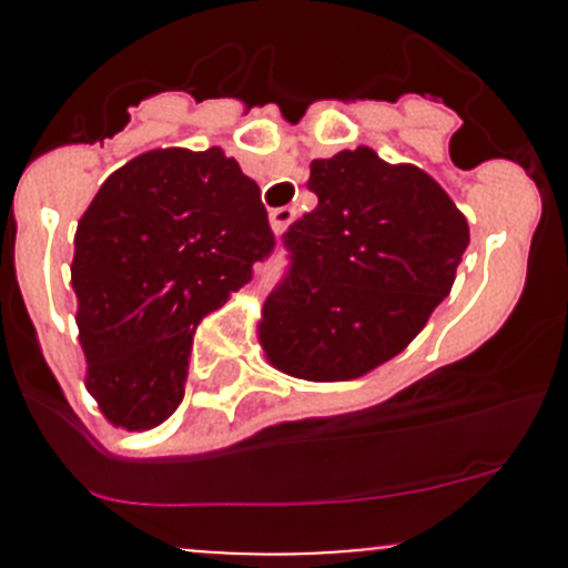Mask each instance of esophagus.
I'll return each mask as SVG.
<instances>
[{
	"mask_svg": "<svg viewBox=\"0 0 568 568\" xmlns=\"http://www.w3.org/2000/svg\"><path fill=\"white\" fill-rule=\"evenodd\" d=\"M291 222H294V209H288V205H285V209H274L272 214H268V225H272V231L277 233V236L288 231Z\"/></svg>",
	"mask_w": 568,
	"mask_h": 568,
	"instance_id": "1",
	"label": "esophagus"
}]
</instances>
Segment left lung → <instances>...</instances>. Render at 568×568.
<instances>
[{"mask_svg": "<svg viewBox=\"0 0 568 568\" xmlns=\"http://www.w3.org/2000/svg\"><path fill=\"white\" fill-rule=\"evenodd\" d=\"M307 189L318 205L285 233L294 263L257 341L296 379H357L404 352L450 294L469 227L432 175L365 145L316 159Z\"/></svg>", "mask_w": 568, "mask_h": 568, "instance_id": "1", "label": "left lung"}]
</instances>
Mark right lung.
<instances>
[{
	"label": "right lung",
	"instance_id": "right-lung-1",
	"mask_svg": "<svg viewBox=\"0 0 568 568\" xmlns=\"http://www.w3.org/2000/svg\"><path fill=\"white\" fill-rule=\"evenodd\" d=\"M272 247L261 189L222 148H156L101 183L77 225L71 285L84 387L114 428L173 415L194 326Z\"/></svg>",
	"mask_w": 568,
	"mask_h": 568
}]
</instances>
